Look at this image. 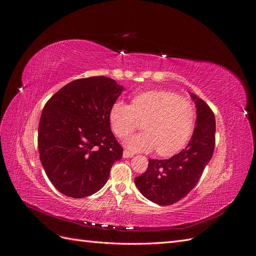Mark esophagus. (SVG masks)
<instances>
[{"instance_id": "1", "label": "esophagus", "mask_w": 256, "mask_h": 256, "mask_svg": "<svg viewBox=\"0 0 256 256\" xmlns=\"http://www.w3.org/2000/svg\"><path fill=\"white\" fill-rule=\"evenodd\" d=\"M134 156V154L131 152H129V150H124V152H122V157L124 158H131Z\"/></svg>"}]
</instances>
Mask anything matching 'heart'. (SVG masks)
<instances>
[{"mask_svg": "<svg viewBox=\"0 0 256 256\" xmlns=\"http://www.w3.org/2000/svg\"><path fill=\"white\" fill-rule=\"evenodd\" d=\"M114 134L127 138L143 122L145 132L131 138L127 147L134 152L157 150L171 156L188 143L196 122L194 106L182 97L166 90H148L132 97L131 106L116 102L109 113Z\"/></svg>", "mask_w": 256, "mask_h": 256, "instance_id": "obj_1", "label": "heart"}]
</instances>
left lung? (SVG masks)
<instances>
[{"label": "left lung", "instance_id": "1", "mask_svg": "<svg viewBox=\"0 0 256 256\" xmlns=\"http://www.w3.org/2000/svg\"><path fill=\"white\" fill-rule=\"evenodd\" d=\"M196 106V128L186 148L175 156L150 159L148 168L134 178L142 194L158 205H172L196 187L214 150L216 120L204 100L190 92Z\"/></svg>", "mask_w": 256, "mask_h": 256}]
</instances>
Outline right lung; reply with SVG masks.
<instances>
[{"label":"right lung","mask_w":256,"mask_h":256,"mask_svg":"<svg viewBox=\"0 0 256 256\" xmlns=\"http://www.w3.org/2000/svg\"><path fill=\"white\" fill-rule=\"evenodd\" d=\"M124 88L108 76L74 80L44 106L38 150L44 172L60 193L86 198L109 180L122 147L111 131L109 113Z\"/></svg>","instance_id":"obj_1"}]
</instances>
